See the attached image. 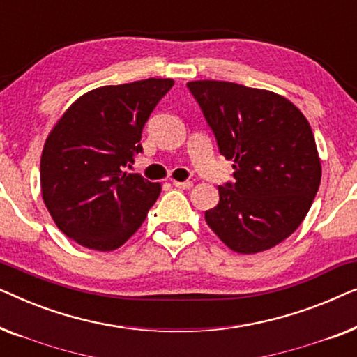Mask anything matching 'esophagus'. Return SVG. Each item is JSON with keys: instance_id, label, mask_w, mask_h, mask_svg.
Instances as JSON below:
<instances>
[{"instance_id": "obj_1", "label": "esophagus", "mask_w": 357, "mask_h": 357, "mask_svg": "<svg viewBox=\"0 0 357 357\" xmlns=\"http://www.w3.org/2000/svg\"><path fill=\"white\" fill-rule=\"evenodd\" d=\"M172 183L175 188H180V190H188L193 187V182H190V180H187V182H177V180H174Z\"/></svg>"}]
</instances>
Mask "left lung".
Returning <instances> with one entry per match:
<instances>
[{"mask_svg": "<svg viewBox=\"0 0 357 357\" xmlns=\"http://www.w3.org/2000/svg\"><path fill=\"white\" fill-rule=\"evenodd\" d=\"M187 87L211 128L234 180L219 190L208 226L234 252L258 253L301 226L320 187L321 167L309 121L275 92L226 81Z\"/></svg>", "mask_w": 357, "mask_h": 357, "instance_id": "8db88e82", "label": "left lung"}]
</instances>
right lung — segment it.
I'll return each instance as SVG.
<instances>
[{
	"label": "right lung",
	"instance_id": "1",
	"mask_svg": "<svg viewBox=\"0 0 357 357\" xmlns=\"http://www.w3.org/2000/svg\"><path fill=\"white\" fill-rule=\"evenodd\" d=\"M172 79L104 86L79 97L48 135L42 197L58 229L82 247L119 248L138 231L160 185L125 172L143 153L141 133Z\"/></svg>",
	"mask_w": 357,
	"mask_h": 357
}]
</instances>
